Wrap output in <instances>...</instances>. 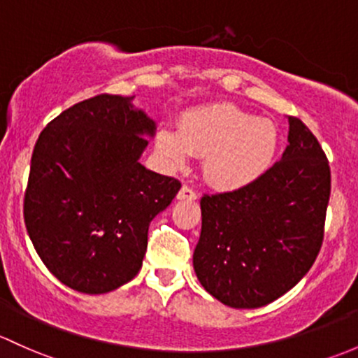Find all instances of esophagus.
I'll use <instances>...</instances> for the list:
<instances>
[{"label":"esophagus","mask_w":358,"mask_h":358,"mask_svg":"<svg viewBox=\"0 0 358 358\" xmlns=\"http://www.w3.org/2000/svg\"><path fill=\"white\" fill-rule=\"evenodd\" d=\"M176 199H178V201H195V199H197V194H195L190 187L183 185L182 189H180L178 195H176Z\"/></svg>","instance_id":"1"}]
</instances>
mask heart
<instances>
[{
    "label": "heart",
    "instance_id": "b5f03b06",
    "mask_svg": "<svg viewBox=\"0 0 358 358\" xmlns=\"http://www.w3.org/2000/svg\"><path fill=\"white\" fill-rule=\"evenodd\" d=\"M156 145L173 166H183L192 154L204 156L202 173L210 187L240 190L273 166L280 130L273 120L254 116L235 104L213 103L187 110L178 130L161 129Z\"/></svg>",
    "mask_w": 358,
    "mask_h": 358
}]
</instances>
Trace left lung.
Wrapping results in <instances>:
<instances>
[{
  "label": "left lung",
  "mask_w": 358,
  "mask_h": 358,
  "mask_svg": "<svg viewBox=\"0 0 358 358\" xmlns=\"http://www.w3.org/2000/svg\"><path fill=\"white\" fill-rule=\"evenodd\" d=\"M281 159L245 189L201 199L194 271L206 292L233 308L280 299L308 273L324 236L331 171L317 138L288 116Z\"/></svg>",
  "instance_id": "left-lung-1"
}]
</instances>
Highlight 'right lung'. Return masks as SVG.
Here are the masks:
<instances>
[{"label": "right lung", "instance_id": "add662e5", "mask_svg": "<svg viewBox=\"0 0 358 358\" xmlns=\"http://www.w3.org/2000/svg\"><path fill=\"white\" fill-rule=\"evenodd\" d=\"M134 99L82 101L56 116L34 148L25 227L44 266L75 292L101 295L134 280L150 221L182 187L141 164L156 122Z\"/></svg>", "mask_w": 358, "mask_h": 358}]
</instances>
